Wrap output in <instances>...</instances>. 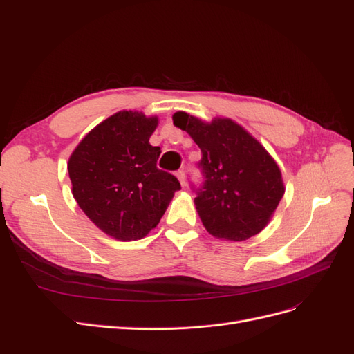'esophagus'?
I'll use <instances>...</instances> for the list:
<instances>
[{
	"label": "esophagus",
	"instance_id": "obj_1",
	"mask_svg": "<svg viewBox=\"0 0 354 354\" xmlns=\"http://www.w3.org/2000/svg\"><path fill=\"white\" fill-rule=\"evenodd\" d=\"M176 176H177V178H178V181H180V185L185 187V186H186V176H185V171H183V169L177 171Z\"/></svg>",
	"mask_w": 354,
	"mask_h": 354
}]
</instances>
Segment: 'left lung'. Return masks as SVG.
I'll return each mask as SVG.
<instances>
[{"mask_svg": "<svg viewBox=\"0 0 354 354\" xmlns=\"http://www.w3.org/2000/svg\"><path fill=\"white\" fill-rule=\"evenodd\" d=\"M173 122L199 146L205 185L195 198L199 218L216 239L241 242L270 223L285 194L279 165L266 147L230 118L209 122L176 112Z\"/></svg>", "mask_w": 354, "mask_h": 354, "instance_id": "1", "label": "left lung"}]
</instances>
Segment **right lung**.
Wrapping results in <instances>:
<instances>
[{"instance_id":"add662e5","label":"right lung","mask_w":354,"mask_h":354,"mask_svg":"<svg viewBox=\"0 0 354 354\" xmlns=\"http://www.w3.org/2000/svg\"><path fill=\"white\" fill-rule=\"evenodd\" d=\"M158 124L156 115L120 111L85 134L69 156L75 201L116 241L143 239L180 190L174 176L156 168L160 149L149 138Z\"/></svg>"}]
</instances>
